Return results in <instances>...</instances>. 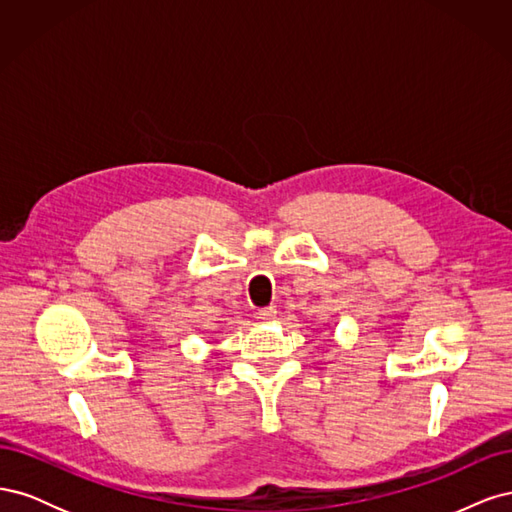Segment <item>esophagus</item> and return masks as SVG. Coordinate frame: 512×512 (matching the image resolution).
<instances>
[{"label":"esophagus","instance_id":"1","mask_svg":"<svg viewBox=\"0 0 512 512\" xmlns=\"http://www.w3.org/2000/svg\"><path fill=\"white\" fill-rule=\"evenodd\" d=\"M275 307H262V309H258L256 312V318L260 320V322H271L273 318H275Z\"/></svg>","mask_w":512,"mask_h":512}]
</instances>
